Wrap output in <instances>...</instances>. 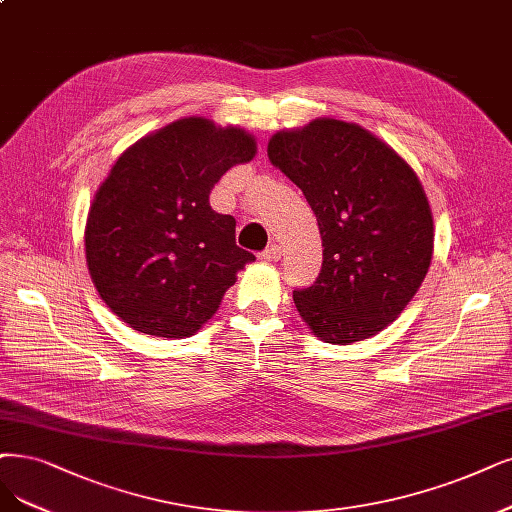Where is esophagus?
<instances>
[{
	"mask_svg": "<svg viewBox=\"0 0 512 512\" xmlns=\"http://www.w3.org/2000/svg\"><path fill=\"white\" fill-rule=\"evenodd\" d=\"M280 255H282L280 246H278V244H270L268 249L259 255V259H261V261H278Z\"/></svg>",
	"mask_w": 512,
	"mask_h": 512,
	"instance_id": "34e87169",
	"label": "esophagus"
}]
</instances>
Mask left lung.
I'll list each match as a JSON object with an SVG mask.
<instances>
[{
	"label": "left lung",
	"mask_w": 512,
	"mask_h": 512,
	"mask_svg": "<svg viewBox=\"0 0 512 512\" xmlns=\"http://www.w3.org/2000/svg\"><path fill=\"white\" fill-rule=\"evenodd\" d=\"M268 156L304 192L325 246L314 285L293 291L299 316L327 344L380 333L430 268L434 227L418 175L373 132L333 118L276 132Z\"/></svg>",
	"instance_id": "1"
}]
</instances>
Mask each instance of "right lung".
<instances>
[{
	"mask_svg": "<svg viewBox=\"0 0 512 512\" xmlns=\"http://www.w3.org/2000/svg\"><path fill=\"white\" fill-rule=\"evenodd\" d=\"M257 154L244 128L183 118L139 139L111 166L86 219V263L107 308L135 331L189 337L219 310L255 255L208 196Z\"/></svg>",
	"mask_w": 512,
	"mask_h": 512,
	"instance_id": "obj_1",
	"label": "right lung"
}]
</instances>
